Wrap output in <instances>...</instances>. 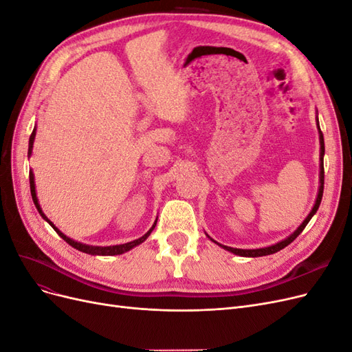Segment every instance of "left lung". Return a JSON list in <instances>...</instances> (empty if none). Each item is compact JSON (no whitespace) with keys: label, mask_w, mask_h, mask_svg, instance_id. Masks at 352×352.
I'll list each match as a JSON object with an SVG mask.
<instances>
[{"label":"left lung","mask_w":352,"mask_h":352,"mask_svg":"<svg viewBox=\"0 0 352 352\" xmlns=\"http://www.w3.org/2000/svg\"><path fill=\"white\" fill-rule=\"evenodd\" d=\"M317 124H318V119H317ZM318 135H320V188H318V195H317V199H316V204L311 210L310 214H308V217L302 221V225L298 228L291 236H287L286 239L280 241L279 243L276 245H272V247H267V248H258V250H238V248H230V247H226V245H220V247H223L225 250L236 254V255H241V257H263V255H270V254H274L278 252L280 250H283L285 247H287L300 233L305 229V226L308 225V221L311 220V217L316 214V211L318 210V206H320L322 202V197H323V188H324V167H323V157H324V140H323V133L320 131V126H318ZM216 242V241H214ZM217 243V242H216Z\"/></svg>","instance_id":"left-lung-1"}]
</instances>
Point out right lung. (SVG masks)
<instances>
[{
	"instance_id": "right-lung-1",
	"label": "right lung",
	"mask_w": 352,
	"mask_h": 352,
	"mask_svg": "<svg viewBox=\"0 0 352 352\" xmlns=\"http://www.w3.org/2000/svg\"><path fill=\"white\" fill-rule=\"evenodd\" d=\"M35 129H34V132H32V135H30V138H29V155H30V153H32V146H34V140H35ZM29 182H30V194H32V199H34V202H35V207L38 208V211H39V214L44 217L50 225L54 228V230L58 233V235L65 239L69 245H72L73 248H76V250H79V251H82V252H87V254H91V255H117V254H123V252H126V251H129V250H132L133 247H136V245H140V243H142L148 236H150V233L153 232V229L155 228V225H157V220H155V223L153 225V228L148 230L144 236H141L140 239H135V241H132V242H127V243H122V245H113V247H92V245H87V243H80V242H76V241H73V239H70V238H67L65 233H61L54 225H52V223L47 219V216L44 214V212H42V210H41V207H39V204H38V198H36V192H35V180H34V173L32 172H29Z\"/></svg>"
}]
</instances>
